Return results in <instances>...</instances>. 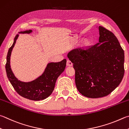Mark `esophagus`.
I'll use <instances>...</instances> for the list:
<instances>
[{
  "instance_id": "obj_1",
  "label": "esophagus",
  "mask_w": 129,
  "mask_h": 129,
  "mask_svg": "<svg viewBox=\"0 0 129 129\" xmlns=\"http://www.w3.org/2000/svg\"><path fill=\"white\" fill-rule=\"evenodd\" d=\"M67 66H72L73 62L70 60L68 59L67 61Z\"/></svg>"
}]
</instances>
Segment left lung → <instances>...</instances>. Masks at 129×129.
<instances>
[{"label":"left lung","mask_w":129,"mask_h":129,"mask_svg":"<svg viewBox=\"0 0 129 129\" xmlns=\"http://www.w3.org/2000/svg\"><path fill=\"white\" fill-rule=\"evenodd\" d=\"M99 43L71 51L75 82L82 95L90 98L105 96L120 85L125 72L124 51L114 34L99 26Z\"/></svg>","instance_id":"left-lung-1"}]
</instances>
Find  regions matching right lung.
<instances>
[{"label": "right lung", "instance_id": "1", "mask_svg": "<svg viewBox=\"0 0 129 129\" xmlns=\"http://www.w3.org/2000/svg\"><path fill=\"white\" fill-rule=\"evenodd\" d=\"M32 30L21 31V33H30ZM18 34L14 39L13 43L7 56L6 69L7 75L11 85L20 96L31 100H41L46 99L54 90L56 81L58 76L64 72L66 67L67 60L64 59L57 62H50L47 65L43 74L36 80L30 82H24L16 78L10 67V56L12 50L16 43Z\"/></svg>", "mask_w": 129, "mask_h": 129}]
</instances>
